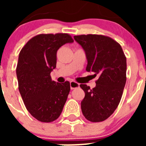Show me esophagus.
Instances as JSON below:
<instances>
[{"label":"esophagus","mask_w":146,"mask_h":146,"mask_svg":"<svg viewBox=\"0 0 146 146\" xmlns=\"http://www.w3.org/2000/svg\"><path fill=\"white\" fill-rule=\"evenodd\" d=\"M79 87H80V84L79 83H77V82H76L75 81H71L70 82V88L72 90Z\"/></svg>","instance_id":"esophagus-1"}]
</instances>
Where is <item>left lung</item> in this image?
<instances>
[{
	"mask_svg": "<svg viewBox=\"0 0 146 146\" xmlns=\"http://www.w3.org/2000/svg\"><path fill=\"white\" fill-rule=\"evenodd\" d=\"M84 49L88 60L86 71L98 77L96 87L80 85L85 97L81 109L85 118L100 122L109 118L121 101L126 81V58L120 44L104 35L74 36Z\"/></svg>",
	"mask_w": 146,
	"mask_h": 146,
	"instance_id": "left-lung-1",
	"label": "left lung"
}]
</instances>
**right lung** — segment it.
<instances>
[{
    "label": "right lung",
    "mask_w": 146,
    "mask_h": 146,
    "mask_svg": "<svg viewBox=\"0 0 146 146\" xmlns=\"http://www.w3.org/2000/svg\"><path fill=\"white\" fill-rule=\"evenodd\" d=\"M73 42L68 33H42L31 38L20 51L16 69L19 91L28 111L41 122L57 119L66 102L70 83L53 81L50 72L56 67L58 50Z\"/></svg>",
    "instance_id": "right-lung-1"
}]
</instances>
